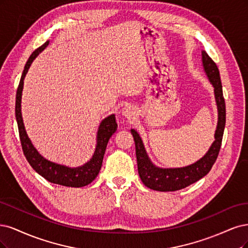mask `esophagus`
<instances>
[{
  "label": "esophagus",
  "mask_w": 248,
  "mask_h": 248,
  "mask_svg": "<svg viewBox=\"0 0 248 248\" xmlns=\"http://www.w3.org/2000/svg\"><path fill=\"white\" fill-rule=\"evenodd\" d=\"M123 115L129 121H135L136 117H137V111H136L134 106L127 104L123 108Z\"/></svg>",
  "instance_id": "esophagus-1"
}]
</instances>
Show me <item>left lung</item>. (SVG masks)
Returning a JSON list of instances; mask_svg holds the SVG:
<instances>
[{"instance_id": "left-lung-1", "label": "left lung", "mask_w": 248, "mask_h": 248, "mask_svg": "<svg viewBox=\"0 0 248 248\" xmlns=\"http://www.w3.org/2000/svg\"><path fill=\"white\" fill-rule=\"evenodd\" d=\"M202 63L205 73L214 87V97L217 105L218 121L214 134V142L206 155L196 163L182 168H159L153 164L147 155L139 134L134 129L131 133L134 137L136 156H137L138 173L145 186L158 191H174L185 188L203 178L209 173L218 156L221 146L223 131L226 125V103L222 94L219 71L212 59L206 51H202Z\"/></svg>"}]
</instances>
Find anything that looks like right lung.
I'll list each match as a JSON object with an SVG mask.
<instances>
[{"instance_id": "obj_1", "label": "right lung", "mask_w": 248, "mask_h": 248, "mask_svg": "<svg viewBox=\"0 0 248 248\" xmlns=\"http://www.w3.org/2000/svg\"><path fill=\"white\" fill-rule=\"evenodd\" d=\"M49 44V41H46L42 46H40L29 58L25 69H23L22 75L19 81L18 89L16 92V102H15V117L18 125L19 138L22 146L23 154L27 157L29 164L31 168L44 177L46 180H48L51 183L60 185L63 186H71V187H82L87 185H90L92 181L95 179L101 170L103 157L105 155V150L107 143L116 130L117 124L115 122V115L111 114L108 117L104 118L100 124L98 134H97V146L93 153V157L89 162L84 165L76 168H70L63 165H60L53 163L43 157L40 155L37 149L31 144L30 138L23 124L22 115H21V94L23 89V79H25L28 71L33 61L38 57L39 53L43 51L46 46Z\"/></svg>"}]
</instances>
